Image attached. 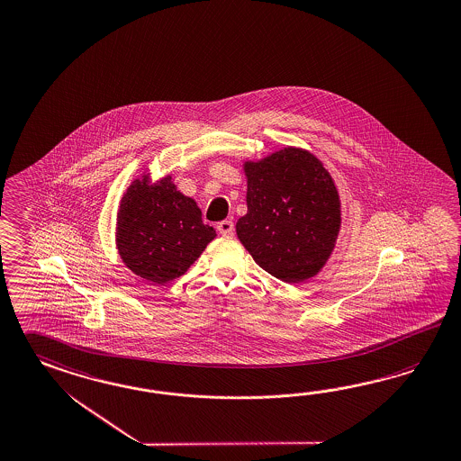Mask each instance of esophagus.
<instances>
[{"label": "esophagus", "instance_id": "obj_1", "mask_svg": "<svg viewBox=\"0 0 461 461\" xmlns=\"http://www.w3.org/2000/svg\"><path fill=\"white\" fill-rule=\"evenodd\" d=\"M217 230H219L221 236H232L234 234V222L232 221H222L217 225Z\"/></svg>", "mask_w": 461, "mask_h": 461}]
</instances>
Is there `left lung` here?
<instances>
[{"label": "left lung", "instance_id": "left-lung-1", "mask_svg": "<svg viewBox=\"0 0 461 461\" xmlns=\"http://www.w3.org/2000/svg\"><path fill=\"white\" fill-rule=\"evenodd\" d=\"M248 213L239 240L252 259L284 283H303L330 259L341 203L330 172L306 150L287 147L246 162Z\"/></svg>", "mask_w": 461, "mask_h": 461}]
</instances>
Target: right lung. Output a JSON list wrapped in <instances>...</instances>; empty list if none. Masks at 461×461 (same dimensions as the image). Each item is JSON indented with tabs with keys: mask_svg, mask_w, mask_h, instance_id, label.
<instances>
[{
	"mask_svg": "<svg viewBox=\"0 0 461 461\" xmlns=\"http://www.w3.org/2000/svg\"><path fill=\"white\" fill-rule=\"evenodd\" d=\"M215 237L201 209L164 177L147 176L123 194L117 217V248L125 266L143 279L166 284L185 274Z\"/></svg>",
	"mask_w": 461,
	"mask_h": 461,
	"instance_id": "add662e5",
	"label": "right lung"
}]
</instances>
